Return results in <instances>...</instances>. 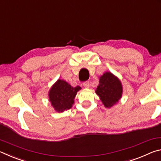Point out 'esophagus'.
<instances>
[{"instance_id":"34e87169","label":"esophagus","mask_w":161,"mask_h":161,"mask_svg":"<svg viewBox=\"0 0 161 161\" xmlns=\"http://www.w3.org/2000/svg\"><path fill=\"white\" fill-rule=\"evenodd\" d=\"M83 85L84 87H85V88L88 89V88H89V86H90V84H89V81H85V82L83 83Z\"/></svg>"}]
</instances>
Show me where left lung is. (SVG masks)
Masks as SVG:
<instances>
[{
  "label": "left lung",
  "mask_w": 161,
  "mask_h": 161,
  "mask_svg": "<svg viewBox=\"0 0 161 161\" xmlns=\"http://www.w3.org/2000/svg\"><path fill=\"white\" fill-rule=\"evenodd\" d=\"M106 108H111L121 99L123 86L121 81L111 72H106L100 76L99 85L95 90Z\"/></svg>",
  "instance_id": "left-lung-1"
}]
</instances>
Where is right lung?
Segmentation results:
<instances>
[{
  "label": "right lung",
  "instance_id": "1",
  "mask_svg": "<svg viewBox=\"0 0 161 161\" xmlns=\"http://www.w3.org/2000/svg\"><path fill=\"white\" fill-rule=\"evenodd\" d=\"M81 89L80 86L73 87L62 80H58L49 91V101L57 112H64L72 108L77 92Z\"/></svg>",
  "mask_w": 161,
  "mask_h": 161
}]
</instances>
